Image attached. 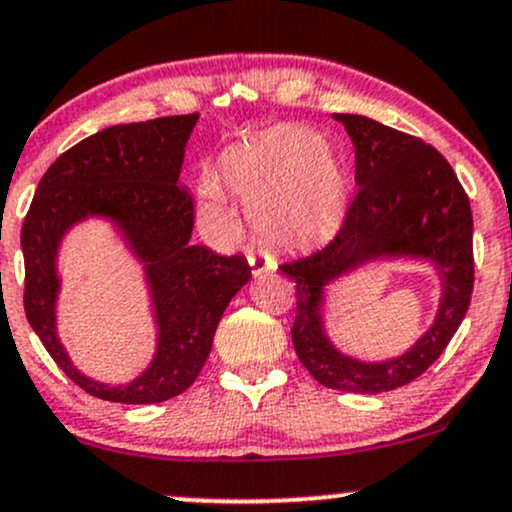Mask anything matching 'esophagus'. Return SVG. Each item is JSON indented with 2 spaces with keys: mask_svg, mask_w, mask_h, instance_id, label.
<instances>
[{
  "mask_svg": "<svg viewBox=\"0 0 512 512\" xmlns=\"http://www.w3.org/2000/svg\"><path fill=\"white\" fill-rule=\"evenodd\" d=\"M246 258H249L251 273L254 275H263V273H268V270L275 268V261L268 254H254V251H251Z\"/></svg>",
  "mask_w": 512,
  "mask_h": 512,
  "instance_id": "1",
  "label": "esophagus"
}]
</instances>
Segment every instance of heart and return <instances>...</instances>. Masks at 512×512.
Listing matches in <instances>:
<instances>
[{
	"instance_id": "b5f03b06",
	"label": "heart",
	"mask_w": 512,
	"mask_h": 512,
	"mask_svg": "<svg viewBox=\"0 0 512 512\" xmlns=\"http://www.w3.org/2000/svg\"><path fill=\"white\" fill-rule=\"evenodd\" d=\"M230 189L249 208L254 230L266 242L301 249L330 239L349 208V170L318 132L277 125L227 147L216 178L199 182L201 206L223 216Z\"/></svg>"
}]
</instances>
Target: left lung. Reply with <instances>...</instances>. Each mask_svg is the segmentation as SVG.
<instances>
[{"label":"left lung","mask_w":512,"mask_h":512,"mask_svg":"<svg viewBox=\"0 0 512 512\" xmlns=\"http://www.w3.org/2000/svg\"><path fill=\"white\" fill-rule=\"evenodd\" d=\"M334 118L356 147L358 192L330 244L280 266L296 282L292 342L299 361L323 387L382 394L418 380L468 313L475 285L470 199L432 144L365 116L334 113ZM382 255L432 260L445 294L433 327L413 350L394 362L363 364L333 349L319 304L325 284Z\"/></svg>","instance_id":"8db88e82"}]
</instances>
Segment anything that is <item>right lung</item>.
<instances>
[{"label": "right lung", "instance_id": "obj_1", "mask_svg": "<svg viewBox=\"0 0 512 512\" xmlns=\"http://www.w3.org/2000/svg\"><path fill=\"white\" fill-rule=\"evenodd\" d=\"M197 113L113 125L71 147L49 166L23 220L25 318L54 363L97 399L161 403L192 387L223 311L251 280L244 256H218L189 244L194 199L180 168ZM87 215L117 223L145 263L160 346L150 368L125 388L85 378L55 337V251L68 226Z\"/></svg>", "mask_w": 512, "mask_h": 512}]
</instances>
